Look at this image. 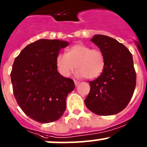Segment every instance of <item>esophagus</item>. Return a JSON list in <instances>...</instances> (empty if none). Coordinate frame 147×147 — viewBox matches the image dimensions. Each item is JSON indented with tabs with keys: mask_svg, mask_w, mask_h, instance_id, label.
Instances as JSON below:
<instances>
[{
	"mask_svg": "<svg viewBox=\"0 0 147 147\" xmlns=\"http://www.w3.org/2000/svg\"><path fill=\"white\" fill-rule=\"evenodd\" d=\"M74 84H75L76 86H78V84H79V82H78V81H76V80H74Z\"/></svg>",
	"mask_w": 147,
	"mask_h": 147,
	"instance_id": "1",
	"label": "esophagus"
}]
</instances>
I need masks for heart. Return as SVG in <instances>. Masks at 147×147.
<instances>
[{"label":"heart","mask_w":147,"mask_h":147,"mask_svg":"<svg viewBox=\"0 0 147 147\" xmlns=\"http://www.w3.org/2000/svg\"><path fill=\"white\" fill-rule=\"evenodd\" d=\"M56 66L59 74L64 77H69L76 67L77 76L94 79L102 73L105 59L100 50L77 43L69 48L66 54L59 53L56 56Z\"/></svg>","instance_id":"b5f03b06"}]
</instances>
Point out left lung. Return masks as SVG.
Masks as SVG:
<instances>
[{
    "label": "left lung",
    "instance_id": "8db88e82",
    "mask_svg": "<svg viewBox=\"0 0 147 147\" xmlns=\"http://www.w3.org/2000/svg\"><path fill=\"white\" fill-rule=\"evenodd\" d=\"M91 40L104 54L105 66L99 77L89 81L84 102L97 115L117 114L128 105L136 86L133 57L126 46L109 36L94 35Z\"/></svg>",
    "mask_w": 147,
    "mask_h": 147
}]
</instances>
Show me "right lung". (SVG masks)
Instances as JSON below:
<instances>
[{"label":"right lung","mask_w":147,"mask_h":147,"mask_svg":"<svg viewBox=\"0 0 147 147\" xmlns=\"http://www.w3.org/2000/svg\"><path fill=\"white\" fill-rule=\"evenodd\" d=\"M69 42L40 39L30 43L16 58L11 74L18 106L32 119L50 123L59 119L66 108L74 81L58 72L56 58Z\"/></svg>","instance_id":"1"}]
</instances>
